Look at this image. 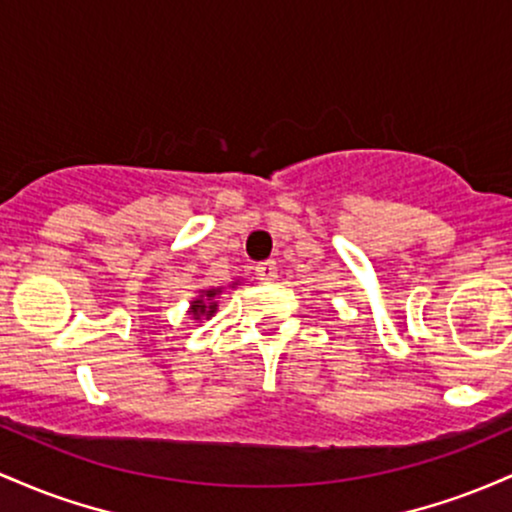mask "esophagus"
Wrapping results in <instances>:
<instances>
[{"mask_svg":"<svg viewBox=\"0 0 512 512\" xmlns=\"http://www.w3.org/2000/svg\"><path fill=\"white\" fill-rule=\"evenodd\" d=\"M256 275H258V280H261V283H273V280L278 278V266H275V261L258 263Z\"/></svg>","mask_w":512,"mask_h":512,"instance_id":"obj_1","label":"esophagus"}]
</instances>
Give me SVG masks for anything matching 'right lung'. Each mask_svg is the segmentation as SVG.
Masks as SVG:
<instances>
[{"mask_svg": "<svg viewBox=\"0 0 512 512\" xmlns=\"http://www.w3.org/2000/svg\"><path fill=\"white\" fill-rule=\"evenodd\" d=\"M237 285L239 280H234L229 287H237ZM222 292H225V287H203V290H198V295L191 300V307H188V317H191L195 324L203 319L215 317L217 307H220V304H217V297H220Z\"/></svg>", "mask_w": 512, "mask_h": 512, "instance_id": "add662e5", "label": "right lung"}]
</instances>
